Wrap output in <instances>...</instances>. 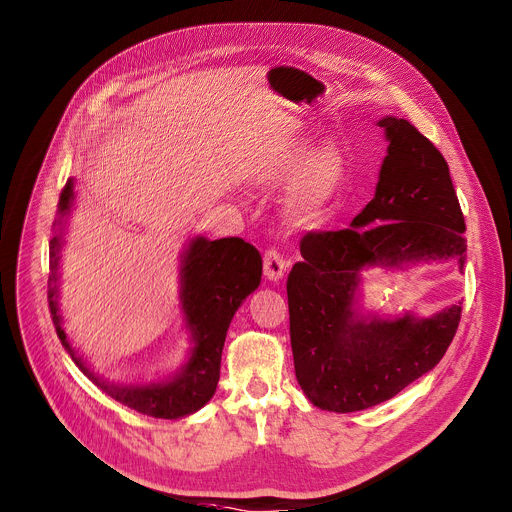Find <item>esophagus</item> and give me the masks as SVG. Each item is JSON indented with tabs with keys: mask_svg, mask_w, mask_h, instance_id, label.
<instances>
[{
	"mask_svg": "<svg viewBox=\"0 0 512 512\" xmlns=\"http://www.w3.org/2000/svg\"><path fill=\"white\" fill-rule=\"evenodd\" d=\"M287 270V260L277 250L264 252V277L268 281H279Z\"/></svg>",
	"mask_w": 512,
	"mask_h": 512,
	"instance_id": "esophagus-1",
	"label": "esophagus"
}]
</instances>
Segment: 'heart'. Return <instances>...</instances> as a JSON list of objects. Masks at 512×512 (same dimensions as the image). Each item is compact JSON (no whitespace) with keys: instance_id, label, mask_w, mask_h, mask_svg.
<instances>
[{"instance_id":"obj_1","label":"heart","mask_w":512,"mask_h":512,"mask_svg":"<svg viewBox=\"0 0 512 512\" xmlns=\"http://www.w3.org/2000/svg\"><path fill=\"white\" fill-rule=\"evenodd\" d=\"M347 173V163L339 148L324 146L312 155L306 142L285 146L270 163L264 182H287L295 177L283 202V217L291 227H318L330 204L337 198Z\"/></svg>"}]
</instances>
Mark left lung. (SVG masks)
<instances>
[{
  "instance_id": "obj_1",
  "label": "left lung",
  "mask_w": 512,
  "mask_h": 512,
  "mask_svg": "<svg viewBox=\"0 0 512 512\" xmlns=\"http://www.w3.org/2000/svg\"><path fill=\"white\" fill-rule=\"evenodd\" d=\"M388 155L374 198L351 227L308 231L287 277L289 335L299 386L320 409L351 413L393 399L430 372L459 328L461 306L432 318L362 320L359 268L457 258L465 217L440 150L407 119L384 117Z\"/></svg>"
}]
</instances>
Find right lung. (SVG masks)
Returning <instances> with one entry per match:
<instances>
[{
	"label": "right lung",
	"instance_id": "obj_1",
	"mask_svg": "<svg viewBox=\"0 0 512 512\" xmlns=\"http://www.w3.org/2000/svg\"><path fill=\"white\" fill-rule=\"evenodd\" d=\"M74 182L68 179L62 194H59V215L70 210L74 192ZM62 223V221H57ZM57 252L59 235L49 242V289L47 302L55 324V333L72 355L76 366L101 386L107 395L122 405L150 417L177 419L198 411L215 395L221 353L227 337V328L239 304L260 285L262 277V256L260 252L244 242L242 237H223L210 242L206 237L192 239L184 254L182 268V308L188 318V326L194 333V349L190 362L177 376L167 382L157 384H107L90 372L82 359L70 347L66 333L59 322L57 302H55V281H57Z\"/></svg>",
	"mask_w": 512,
	"mask_h": 512
}]
</instances>
